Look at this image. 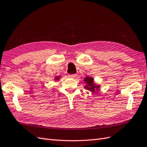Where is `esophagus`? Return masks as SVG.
Returning a JSON list of instances; mask_svg holds the SVG:
<instances>
[{
    "instance_id": "1",
    "label": "esophagus",
    "mask_w": 147,
    "mask_h": 147,
    "mask_svg": "<svg viewBox=\"0 0 147 147\" xmlns=\"http://www.w3.org/2000/svg\"><path fill=\"white\" fill-rule=\"evenodd\" d=\"M77 76V75L76 74H69V77L71 78H75Z\"/></svg>"
}]
</instances>
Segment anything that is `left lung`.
Instances as JSON below:
<instances>
[{"label": "left lung", "instance_id": "left-lung-1", "mask_svg": "<svg viewBox=\"0 0 147 147\" xmlns=\"http://www.w3.org/2000/svg\"><path fill=\"white\" fill-rule=\"evenodd\" d=\"M84 81L87 82V85L85 86V88L90 90L91 91H94V89L96 88H99V86H96L94 84H93V80L91 78H89V77H86L84 79Z\"/></svg>", "mask_w": 147, "mask_h": 147}]
</instances>
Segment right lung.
<instances>
[{
    "mask_svg": "<svg viewBox=\"0 0 147 147\" xmlns=\"http://www.w3.org/2000/svg\"><path fill=\"white\" fill-rule=\"evenodd\" d=\"M56 80H58V77H56Z\"/></svg>",
    "mask_w": 147,
    "mask_h": 147,
    "instance_id": "1",
    "label": "right lung"
}]
</instances>
